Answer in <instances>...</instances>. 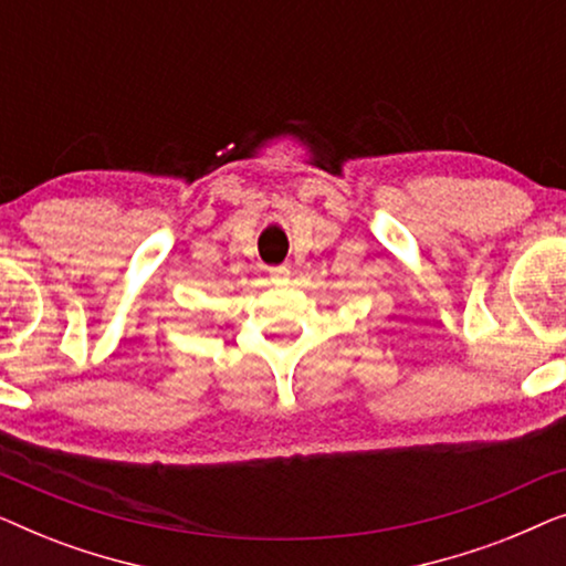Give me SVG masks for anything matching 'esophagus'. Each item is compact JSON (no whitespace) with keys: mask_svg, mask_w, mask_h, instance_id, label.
Listing matches in <instances>:
<instances>
[{"mask_svg":"<svg viewBox=\"0 0 566 566\" xmlns=\"http://www.w3.org/2000/svg\"><path fill=\"white\" fill-rule=\"evenodd\" d=\"M289 275H291V270L285 268V265L270 270V281H273V283H283V281H289Z\"/></svg>","mask_w":566,"mask_h":566,"instance_id":"1","label":"esophagus"}]
</instances>
